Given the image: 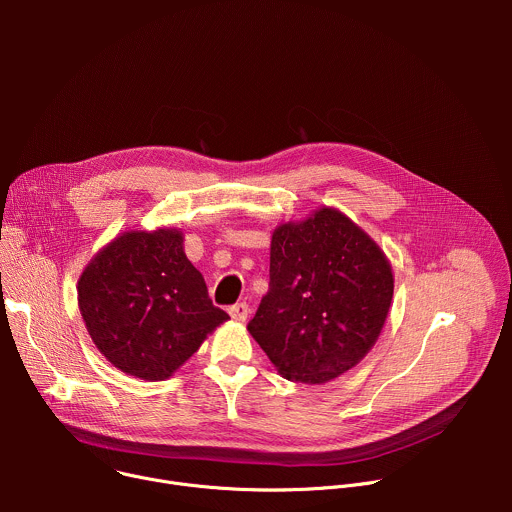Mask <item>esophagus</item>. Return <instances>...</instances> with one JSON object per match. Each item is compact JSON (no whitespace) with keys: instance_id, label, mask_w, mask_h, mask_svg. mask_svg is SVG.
Returning <instances> with one entry per match:
<instances>
[{"instance_id":"obj_1","label":"esophagus","mask_w":512,"mask_h":512,"mask_svg":"<svg viewBox=\"0 0 512 512\" xmlns=\"http://www.w3.org/2000/svg\"><path fill=\"white\" fill-rule=\"evenodd\" d=\"M229 314H231V318H233V320H237V322H245V320L249 318V314H251V308H249L245 302H241V304L231 306V308H229Z\"/></svg>"}]
</instances>
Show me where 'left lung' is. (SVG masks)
<instances>
[{"mask_svg":"<svg viewBox=\"0 0 512 512\" xmlns=\"http://www.w3.org/2000/svg\"><path fill=\"white\" fill-rule=\"evenodd\" d=\"M393 269L332 206L275 227L269 289L247 330L287 381L328 383L369 354L393 300Z\"/></svg>","mask_w":512,"mask_h":512,"instance_id":"1","label":"left lung"}]
</instances>
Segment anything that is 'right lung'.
<instances>
[{
    "label": "right lung",
    "instance_id": "obj_1",
    "mask_svg": "<svg viewBox=\"0 0 512 512\" xmlns=\"http://www.w3.org/2000/svg\"><path fill=\"white\" fill-rule=\"evenodd\" d=\"M79 310L99 352L121 373L166 381L229 320L214 308L180 229L125 231L79 277Z\"/></svg>",
    "mask_w": 512,
    "mask_h": 512
}]
</instances>
